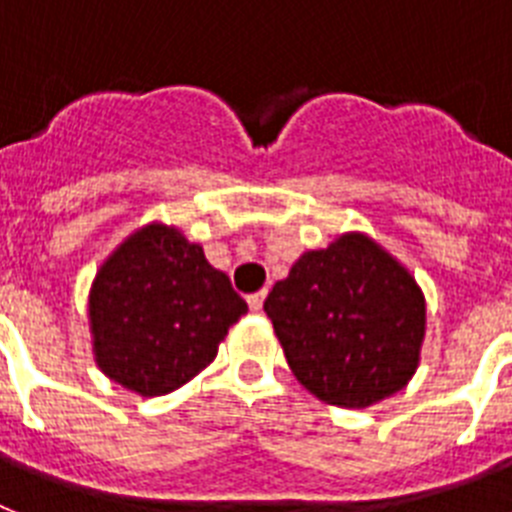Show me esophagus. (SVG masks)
<instances>
[{
  "instance_id": "34e87169",
  "label": "esophagus",
  "mask_w": 512,
  "mask_h": 512,
  "mask_svg": "<svg viewBox=\"0 0 512 512\" xmlns=\"http://www.w3.org/2000/svg\"><path fill=\"white\" fill-rule=\"evenodd\" d=\"M265 296H268V291H257V294H249L247 296V304H249V309H252V312H260V309H263V302H265Z\"/></svg>"
}]
</instances>
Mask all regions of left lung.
Returning a JSON list of instances; mask_svg holds the SVG:
<instances>
[{
	"mask_svg": "<svg viewBox=\"0 0 512 512\" xmlns=\"http://www.w3.org/2000/svg\"><path fill=\"white\" fill-rule=\"evenodd\" d=\"M291 372L322 403L367 409L409 385L427 333L411 270L364 231L307 249L265 299Z\"/></svg>",
	"mask_w": 512,
	"mask_h": 512,
	"instance_id": "left-lung-1",
	"label": "left lung"
}]
</instances>
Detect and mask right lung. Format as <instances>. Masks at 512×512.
Here are the masks:
<instances>
[{"label": "right lung", "mask_w": 512, "mask_h": 512, "mask_svg": "<svg viewBox=\"0 0 512 512\" xmlns=\"http://www.w3.org/2000/svg\"><path fill=\"white\" fill-rule=\"evenodd\" d=\"M247 302L179 226L150 221L98 265L88 291L93 356L124 390L156 398L197 377Z\"/></svg>", "instance_id": "right-lung-1"}]
</instances>
